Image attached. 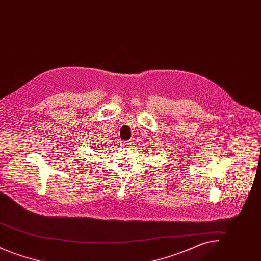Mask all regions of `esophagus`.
Segmentation results:
<instances>
[{"label":"esophagus","mask_w":261,"mask_h":261,"mask_svg":"<svg viewBox=\"0 0 261 261\" xmlns=\"http://www.w3.org/2000/svg\"><path fill=\"white\" fill-rule=\"evenodd\" d=\"M121 147L122 148H127V149H129V148H131V142H129V141H124V142H121Z\"/></svg>","instance_id":"esophagus-1"}]
</instances>
